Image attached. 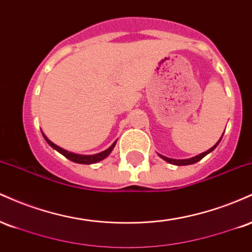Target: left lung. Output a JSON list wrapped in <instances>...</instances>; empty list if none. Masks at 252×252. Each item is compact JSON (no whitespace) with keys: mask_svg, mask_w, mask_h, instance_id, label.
<instances>
[{"mask_svg":"<svg viewBox=\"0 0 252 252\" xmlns=\"http://www.w3.org/2000/svg\"><path fill=\"white\" fill-rule=\"evenodd\" d=\"M221 138H222V136L220 137V140L218 141V142H217L215 146L212 147V148H210L209 150H207V152H204V153H201V154H199V155H196V156H194V158H185V160H175V158H166V156H163V155H160V158H163L164 161H167V162H169V163H172V164H175V166H187V164H192V163H195V162H198V161H200L202 158H205V156H206L207 154H210L211 152H213V150L216 149V147L218 146L219 144V142H220L221 141Z\"/></svg>","mask_w":252,"mask_h":252,"instance_id":"8db88e82","label":"left lung"}]
</instances>
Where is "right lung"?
I'll use <instances>...</instances> for the list:
<instances>
[{
  "instance_id": "right-lung-1",
  "label": "right lung",
  "mask_w": 252,
  "mask_h": 252,
  "mask_svg": "<svg viewBox=\"0 0 252 252\" xmlns=\"http://www.w3.org/2000/svg\"><path fill=\"white\" fill-rule=\"evenodd\" d=\"M42 135H43V137H45L46 142L50 144L52 148L56 149L57 152H59L60 154H63V156H65V158H67L68 160L73 161V162H76V163H82V164H91V163H96V162H99V161L104 160V158H105L106 156H108L110 153L112 152V149L115 148V146H116V142H117V141H115V142L112 143L108 149L104 150V152L98 153V154H94V155H79V154H74V153L67 152V150L60 148V147H58L57 144H54L53 142H52V141L48 140V138L46 137L45 134H42Z\"/></svg>"
}]
</instances>
